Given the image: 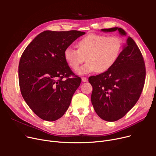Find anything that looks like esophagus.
<instances>
[{
  "mask_svg": "<svg viewBox=\"0 0 156 156\" xmlns=\"http://www.w3.org/2000/svg\"><path fill=\"white\" fill-rule=\"evenodd\" d=\"M81 81H82L83 82H87L88 81V79L86 77H82L81 78Z\"/></svg>",
  "mask_w": 156,
  "mask_h": 156,
  "instance_id": "obj_1",
  "label": "esophagus"
}]
</instances>
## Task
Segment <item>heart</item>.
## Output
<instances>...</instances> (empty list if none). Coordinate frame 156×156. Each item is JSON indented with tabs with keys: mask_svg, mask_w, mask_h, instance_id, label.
<instances>
[{
	"mask_svg": "<svg viewBox=\"0 0 156 156\" xmlns=\"http://www.w3.org/2000/svg\"><path fill=\"white\" fill-rule=\"evenodd\" d=\"M78 49L68 47L64 51V57L69 66L77 70L85 58L87 62L78 70L80 75L94 71L104 73L109 70L117 62L122 49V39L116 35L89 34L77 44Z\"/></svg>",
	"mask_w": 156,
	"mask_h": 156,
	"instance_id": "1",
	"label": "heart"
}]
</instances>
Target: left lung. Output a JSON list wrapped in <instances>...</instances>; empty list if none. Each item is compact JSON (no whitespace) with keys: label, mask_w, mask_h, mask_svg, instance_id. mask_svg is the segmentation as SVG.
I'll return each mask as SVG.
<instances>
[{"label":"left lung","mask_w":156,"mask_h":156,"mask_svg":"<svg viewBox=\"0 0 156 156\" xmlns=\"http://www.w3.org/2000/svg\"><path fill=\"white\" fill-rule=\"evenodd\" d=\"M101 30H118L121 35L126 36L125 30L118 27ZM145 73V62L140 49L132 38L126 37L115 64L108 71L88 78L93 87L92 104L97 115L107 121H115L125 116L140 97Z\"/></svg>","instance_id":"left-lung-1"}]
</instances>
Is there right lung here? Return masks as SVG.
Returning a JSON list of instances; mask_svg holds the SVG:
<instances>
[{
    "instance_id": "obj_1",
    "label": "right lung",
    "mask_w": 156,
    "mask_h": 156,
    "mask_svg": "<svg viewBox=\"0 0 156 156\" xmlns=\"http://www.w3.org/2000/svg\"><path fill=\"white\" fill-rule=\"evenodd\" d=\"M85 34L77 30L44 31L22 54L18 67L21 93L40 118L54 121L68 109L81 79L71 71L64 51Z\"/></svg>"
}]
</instances>
